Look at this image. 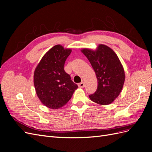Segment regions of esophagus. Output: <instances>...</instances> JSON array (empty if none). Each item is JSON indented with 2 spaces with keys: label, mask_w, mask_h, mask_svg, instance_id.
<instances>
[{
  "label": "esophagus",
  "mask_w": 152,
  "mask_h": 152,
  "mask_svg": "<svg viewBox=\"0 0 152 152\" xmlns=\"http://www.w3.org/2000/svg\"><path fill=\"white\" fill-rule=\"evenodd\" d=\"M78 86H79V87H80V88H83V87H84V86H85V83L84 82H80V83L78 84Z\"/></svg>",
  "instance_id": "esophagus-1"
}]
</instances>
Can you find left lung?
Returning a JSON list of instances; mask_svg holds the SVG:
<instances>
[{"instance_id":"obj_1","label":"left lung","mask_w":152,"mask_h":152,"mask_svg":"<svg viewBox=\"0 0 152 152\" xmlns=\"http://www.w3.org/2000/svg\"><path fill=\"white\" fill-rule=\"evenodd\" d=\"M81 52L88 59L98 79V88L89 98L99 104L112 103L120 94L125 81L124 68L117 55L103 44H99L96 50L85 48Z\"/></svg>"}]
</instances>
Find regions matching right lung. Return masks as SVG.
I'll return each instance as SVG.
<instances>
[{"instance_id":"right-lung-1","label":"right lung","mask_w":152,"mask_h":152,"mask_svg":"<svg viewBox=\"0 0 152 152\" xmlns=\"http://www.w3.org/2000/svg\"><path fill=\"white\" fill-rule=\"evenodd\" d=\"M72 52L56 45L45 53L37 66L34 83L37 95L42 104L51 109L66 104L78 86L64 70L66 58Z\"/></svg>"}]
</instances>
